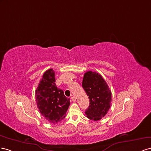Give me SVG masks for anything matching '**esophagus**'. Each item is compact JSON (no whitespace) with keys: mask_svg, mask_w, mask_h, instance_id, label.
<instances>
[{"mask_svg":"<svg viewBox=\"0 0 151 151\" xmlns=\"http://www.w3.org/2000/svg\"><path fill=\"white\" fill-rule=\"evenodd\" d=\"M71 100H72L73 102H75V101H76V97H75L72 96V97H71Z\"/></svg>","mask_w":151,"mask_h":151,"instance_id":"34e87169","label":"esophagus"}]
</instances>
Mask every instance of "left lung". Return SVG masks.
Instances as JSON below:
<instances>
[{
	"instance_id": "left-lung-1",
	"label": "left lung",
	"mask_w": 151,
	"mask_h": 151,
	"mask_svg": "<svg viewBox=\"0 0 151 151\" xmlns=\"http://www.w3.org/2000/svg\"><path fill=\"white\" fill-rule=\"evenodd\" d=\"M82 87L90 101L87 117L94 121L104 118L111 104V92L106 81L98 73L89 71L85 73Z\"/></svg>"
}]
</instances>
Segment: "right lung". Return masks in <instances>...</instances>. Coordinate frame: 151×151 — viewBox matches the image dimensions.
<instances>
[{"label":"right lung","instance_id":"obj_1","mask_svg":"<svg viewBox=\"0 0 151 151\" xmlns=\"http://www.w3.org/2000/svg\"><path fill=\"white\" fill-rule=\"evenodd\" d=\"M55 81V72L49 69L44 73L35 91L38 109L52 123H57L65 118L70 105V99L64 96L63 90L56 87Z\"/></svg>","mask_w":151,"mask_h":151}]
</instances>
